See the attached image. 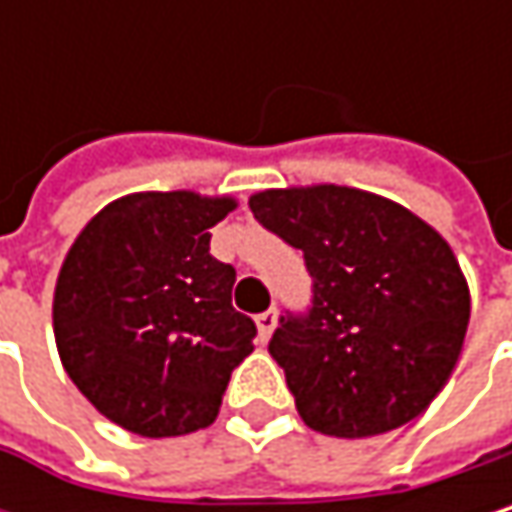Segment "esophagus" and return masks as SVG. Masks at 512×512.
I'll list each match as a JSON object with an SVG mask.
<instances>
[{
	"label": "esophagus",
	"instance_id": "34e87169",
	"mask_svg": "<svg viewBox=\"0 0 512 512\" xmlns=\"http://www.w3.org/2000/svg\"><path fill=\"white\" fill-rule=\"evenodd\" d=\"M275 323H278V311H275V308H269V311L257 314V332H260V341H269V335H272Z\"/></svg>",
	"mask_w": 512,
	"mask_h": 512
}]
</instances>
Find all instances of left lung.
Returning <instances> with one entry per match:
<instances>
[{
    "label": "left lung",
    "mask_w": 512,
    "mask_h": 512,
    "mask_svg": "<svg viewBox=\"0 0 512 512\" xmlns=\"http://www.w3.org/2000/svg\"><path fill=\"white\" fill-rule=\"evenodd\" d=\"M255 219L314 278L308 314L281 317L269 356L302 421L364 439L418 418L462 353L471 299L445 237L406 207L353 186H290L249 198Z\"/></svg>",
    "instance_id": "left-lung-1"
}]
</instances>
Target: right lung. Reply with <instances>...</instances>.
<instances>
[{
  "label": "right lung",
  "mask_w": 512,
  "mask_h": 512,
  "mask_svg": "<svg viewBox=\"0 0 512 512\" xmlns=\"http://www.w3.org/2000/svg\"><path fill=\"white\" fill-rule=\"evenodd\" d=\"M234 198L136 192L73 240L52 296L55 347L88 403L118 427L186 436L216 421L255 323L231 305L237 272L210 255Z\"/></svg>",
  "instance_id": "obj_1"
}]
</instances>
